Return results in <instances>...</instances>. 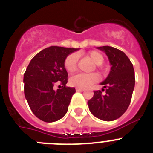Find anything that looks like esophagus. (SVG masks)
<instances>
[{
  "instance_id": "34e87169",
  "label": "esophagus",
  "mask_w": 153,
  "mask_h": 153,
  "mask_svg": "<svg viewBox=\"0 0 153 153\" xmlns=\"http://www.w3.org/2000/svg\"><path fill=\"white\" fill-rule=\"evenodd\" d=\"M76 92H83L84 90L83 89H80V88H76Z\"/></svg>"
}]
</instances>
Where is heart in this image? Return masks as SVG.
I'll return each mask as SVG.
<instances>
[{"instance_id": "heart-1", "label": "heart", "mask_w": 153, "mask_h": 153, "mask_svg": "<svg viewBox=\"0 0 153 153\" xmlns=\"http://www.w3.org/2000/svg\"><path fill=\"white\" fill-rule=\"evenodd\" d=\"M87 56L93 63L97 64V68L100 67V65L103 63L104 58L100 53L96 51H91L87 53ZM78 56L76 53H72L67 56L64 61V67L68 73H74L77 67ZM99 76L97 74H78L73 76L70 79V83L71 86L80 89H85L90 87L93 84L97 83Z\"/></svg>"}]
</instances>
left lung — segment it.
<instances>
[{"label":"left lung","instance_id":"8db88e82","mask_svg":"<svg viewBox=\"0 0 153 153\" xmlns=\"http://www.w3.org/2000/svg\"><path fill=\"white\" fill-rule=\"evenodd\" d=\"M97 48L107 55L111 69L100 83L106 88V93L102 95L104 89L95 90L87 103L93 116L104 121H113L120 118L129 107L135 86L134 69L123 51L109 46Z\"/></svg>","mask_w":153,"mask_h":153}]
</instances>
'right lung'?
<instances>
[{
  "instance_id": "obj_1",
  "label": "right lung",
  "mask_w": 153,
  "mask_h": 153,
  "mask_svg": "<svg viewBox=\"0 0 153 153\" xmlns=\"http://www.w3.org/2000/svg\"><path fill=\"white\" fill-rule=\"evenodd\" d=\"M77 50L56 46L45 48L30 60L24 73L25 98L31 111L42 121H57L68 110L76 90L66 86L68 74L64 61L70 53ZM57 83L62 85V88L55 91L53 86Z\"/></svg>"
}]
</instances>
